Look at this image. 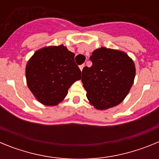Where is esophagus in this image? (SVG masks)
I'll return each mask as SVG.
<instances>
[{
	"instance_id": "34e87169",
	"label": "esophagus",
	"mask_w": 159,
	"mask_h": 159,
	"mask_svg": "<svg viewBox=\"0 0 159 159\" xmlns=\"http://www.w3.org/2000/svg\"><path fill=\"white\" fill-rule=\"evenodd\" d=\"M85 67V64H82V65L80 66V71H82L83 69H84V67Z\"/></svg>"
}]
</instances>
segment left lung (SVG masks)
I'll return each instance as SVG.
<instances>
[{"instance_id":"left-lung-1","label":"left lung","mask_w":159,"mask_h":159,"mask_svg":"<svg viewBox=\"0 0 159 159\" xmlns=\"http://www.w3.org/2000/svg\"><path fill=\"white\" fill-rule=\"evenodd\" d=\"M92 67L82 71L88 101L97 110H107L123 102L135 77L134 63L128 55L105 47L95 49L90 57Z\"/></svg>"}]
</instances>
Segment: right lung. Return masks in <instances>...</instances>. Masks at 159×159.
<instances>
[{
    "instance_id": "1",
    "label": "right lung",
    "mask_w": 159,
    "mask_h": 159,
    "mask_svg": "<svg viewBox=\"0 0 159 159\" xmlns=\"http://www.w3.org/2000/svg\"><path fill=\"white\" fill-rule=\"evenodd\" d=\"M75 54L63 44L39 49L29 60L25 76L29 90L45 106H56L67 95L71 84L81 79Z\"/></svg>"
}]
</instances>
